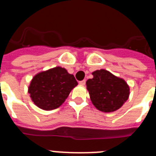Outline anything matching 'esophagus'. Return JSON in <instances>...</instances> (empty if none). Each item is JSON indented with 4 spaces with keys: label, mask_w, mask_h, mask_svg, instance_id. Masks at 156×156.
Instances as JSON below:
<instances>
[{
    "label": "esophagus",
    "mask_w": 156,
    "mask_h": 156,
    "mask_svg": "<svg viewBox=\"0 0 156 156\" xmlns=\"http://www.w3.org/2000/svg\"><path fill=\"white\" fill-rule=\"evenodd\" d=\"M79 83L80 85H85V83H86V80H82V81H80Z\"/></svg>",
    "instance_id": "34e87169"
}]
</instances>
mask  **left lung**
Wrapping results in <instances>:
<instances>
[{
  "label": "left lung",
  "mask_w": 156,
  "mask_h": 156,
  "mask_svg": "<svg viewBox=\"0 0 156 156\" xmlns=\"http://www.w3.org/2000/svg\"><path fill=\"white\" fill-rule=\"evenodd\" d=\"M93 78L86 82L90 100L98 110L111 112L119 109L129 98V87L124 80L105 69L92 73Z\"/></svg>",
  "instance_id": "1"
}]
</instances>
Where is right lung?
<instances>
[{"instance_id":"1","label":"right lung","mask_w":156,"mask_h":156,"mask_svg":"<svg viewBox=\"0 0 156 156\" xmlns=\"http://www.w3.org/2000/svg\"><path fill=\"white\" fill-rule=\"evenodd\" d=\"M77 84L73 75L58 66L34 76L28 92L37 107L44 110H53L64 102Z\"/></svg>"}]
</instances>
